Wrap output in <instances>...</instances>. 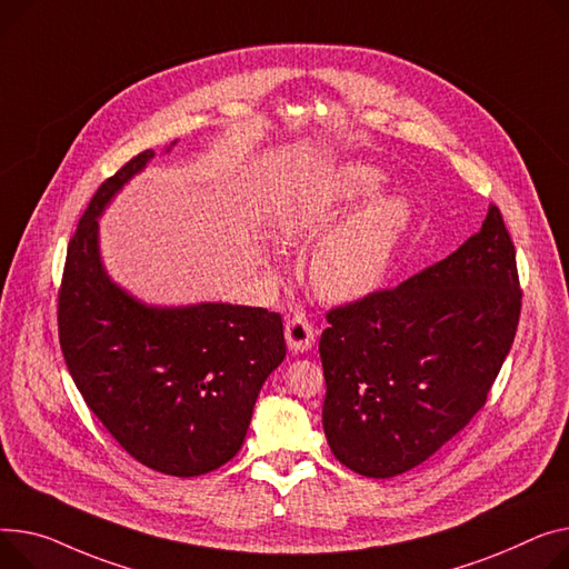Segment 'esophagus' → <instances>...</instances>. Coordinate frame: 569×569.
I'll return each mask as SVG.
<instances>
[{
	"instance_id": "esophagus-1",
	"label": "esophagus",
	"mask_w": 569,
	"mask_h": 569,
	"mask_svg": "<svg viewBox=\"0 0 569 569\" xmlns=\"http://www.w3.org/2000/svg\"><path fill=\"white\" fill-rule=\"evenodd\" d=\"M286 343L292 352H309L316 343V331L305 316H292L286 325Z\"/></svg>"
}]
</instances>
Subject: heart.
Listing matches in <instances>:
<instances>
[{"mask_svg":"<svg viewBox=\"0 0 569 569\" xmlns=\"http://www.w3.org/2000/svg\"><path fill=\"white\" fill-rule=\"evenodd\" d=\"M382 182L380 169L361 162L343 164L279 217L277 236L281 242L313 244L321 240L309 262V281L327 305H355L380 288L407 236L411 201L400 192L373 194L352 216L335 224L352 200L375 192Z\"/></svg>","mask_w":569,"mask_h":569,"instance_id":"b5f03b06","label":"heart"}]
</instances>
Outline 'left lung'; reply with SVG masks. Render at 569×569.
I'll use <instances>...</instances> for the list:
<instances>
[{
    "instance_id": "left-lung-1",
    "label": "left lung",
    "mask_w": 569,
    "mask_h": 569,
    "mask_svg": "<svg viewBox=\"0 0 569 569\" xmlns=\"http://www.w3.org/2000/svg\"><path fill=\"white\" fill-rule=\"evenodd\" d=\"M521 309L515 244L497 206L458 251L350 307L320 338L322 428L366 478L419 467L485 405Z\"/></svg>"
}]
</instances>
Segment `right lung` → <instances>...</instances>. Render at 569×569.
I'll return each instance as SVG.
<instances>
[{"label": "right lung", "instance_id": "right-lung-1", "mask_svg": "<svg viewBox=\"0 0 569 569\" xmlns=\"http://www.w3.org/2000/svg\"><path fill=\"white\" fill-rule=\"evenodd\" d=\"M153 158L143 150L104 180L82 214L66 256L59 340L74 387L109 435L148 469L192 478L236 458L286 340L281 316L268 309L148 305L109 277L100 217Z\"/></svg>", "mask_w": 569, "mask_h": 569}]
</instances>
